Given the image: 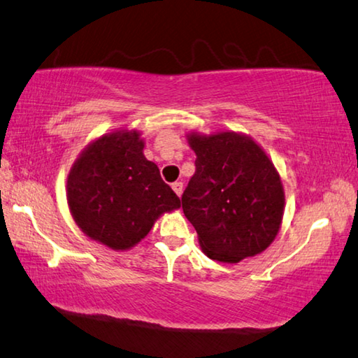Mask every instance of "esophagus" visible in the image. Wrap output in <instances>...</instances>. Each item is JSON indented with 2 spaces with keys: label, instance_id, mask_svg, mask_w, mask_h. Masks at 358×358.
Masks as SVG:
<instances>
[{
  "label": "esophagus",
  "instance_id": "34e87169",
  "mask_svg": "<svg viewBox=\"0 0 358 358\" xmlns=\"http://www.w3.org/2000/svg\"><path fill=\"white\" fill-rule=\"evenodd\" d=\"M171 187H173L176 195H178V196L182 195V192H184V184L182 182H174Z\"/></svg>",
  "mask_w": 358,
  "mask_h": 358
}]
</instances>
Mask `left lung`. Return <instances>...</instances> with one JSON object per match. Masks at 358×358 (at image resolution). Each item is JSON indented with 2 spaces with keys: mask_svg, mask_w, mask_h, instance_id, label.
<instances>
[{
  "mask_svg": "<svg viewBox=\"0 0 358 358\" xmlns=\"http://www.w3.org/2000/svg\"><path fill=\"white\" fill-rule=\"evenodd\" d=\"M196 171L182 195L185 217L210 259L236 264L264 252L285 214V189L266 150L233 130L187 134Z\"/></svg>",
  "mask_w": 358,
  "mask_h": 358,
  "instance_id": "obj_1",
  "label": "left lung"
}]
</instances>
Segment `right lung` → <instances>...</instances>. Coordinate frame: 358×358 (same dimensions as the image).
Segmentation results:
<instances>
[{"mask_svg": "<svg viewBox=\"0 0 358 358\" xmlns=\"http://www.w3.org/2000/svg\"><path fill=\"white\" fill-rule=\"evenodd\" d=\"M135 129L96 138L78 154L66 180L71 215L83 234L115 252L141 242L157 218L180 208V199L143 154Z\"/></svg>", "mask_w": 358, "mask_h": 358, "instance_id": "right-lung-1", "label": "right lung"}]
</instances>
